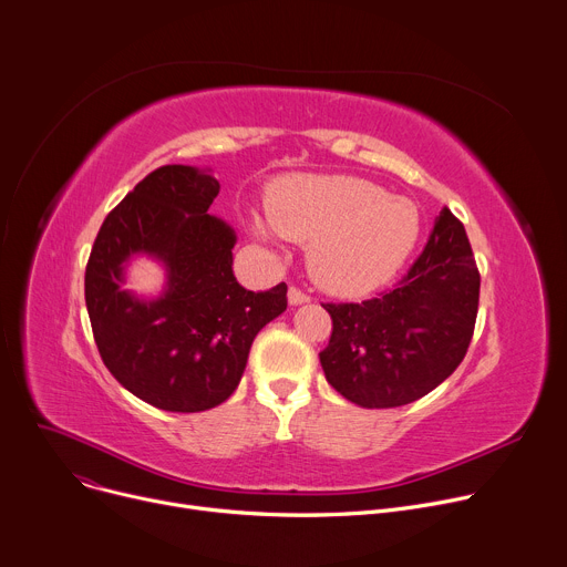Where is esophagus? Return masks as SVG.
Instances as JSON below:
<instances>
[{
  "label": "esophagus",
  "mask_w": 567,
  "mask_h": 567,
  "mask_svg": "<svg viewBox=\"0 0 567 567\" xmlns=\"http://www.w3.org/2000/svg\"><path fill=\"white\" fill-rule=\"evenodd\" d=\"M287 300H289V305H291V307H298V305L310 302V296L302 293V291H300V289H296V287H291V289H289V293H287Z\"/></svg>",
  "instance_id": "34e87169"
}]
</instances>
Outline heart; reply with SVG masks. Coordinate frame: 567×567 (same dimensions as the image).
<instances>
[{
  "instance_id": "obj_1",
  "label": "heart",
  "mask_w": 567,
  "mask_h": 567,
  "mask_svg": "<svg viewBox=\"0 0 567 567\" xmlns=\"http://www.w3.org/2000/svg\"><path fill=\"white\" fill-rule=\"evenodd\" d=\"M265 221L250 230L260 241L310 244L307 269L328 293L354 298L386 285L421 237L419 205L384 187L343 174L287 176L267 196Z\"/></svg>"
}]
</instances>
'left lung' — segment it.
<instances>
[{
    "label": "left lung",
    "mask_w": 567,
    "mask_h": 567,
    "mask_svg": "<svg viewBox=\"0 0 567 567\" xmlns=\"http://www.w3.org/2000/svg\"><path fill=\"white\" fill-rule=\"evenodd\" d=\"M480 305V271L463 224L441 208L425 250L389 293L323 305L332 337L319 354L326 380L364 409L414 402L466 357Z\"/></svg>",
    "instance_id": "left-lung-1"
}]
</instances>
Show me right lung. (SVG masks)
Listing matches in <instances>:
<instances>
[{"label": "right lung", "mask_w": 567, "mask_h": 567, "mask_svg": "<svg viewBox=\"0 0 567 567\" xmlns=\"http://www.w3.org/2000/svg\"><path fill=\"white\" fill-rule=\"evenodd\" d=\"M213 169L151 172L101 226L85 269L96 348L140 400L178 414L221 404L237 389L252 339L287 310V285L244 289L233 274L235 228L210 205ZM137 259L166 274L156 295L123 285Z\"/></svg>", "instance_id": "right-lung-1"}]
</instances>
